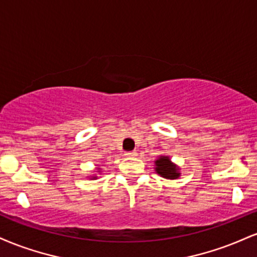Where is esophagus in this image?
<instances>
[{
  "instance_id": "obj_1",
  "label": "esophagus",
  "mask_w": 257,
  "mask_h": 257,
  "mask_svg": "<svg viewBox=\"0 0 257 257\" xmlns=\"http://www.w3.org/2000/svg\"><path fill=\"white\" fill-rule=\"evenodd\" d=\"M137 151H132V152H126L124 153L125 157H137Z\"/></svg>"
}]
</instances>
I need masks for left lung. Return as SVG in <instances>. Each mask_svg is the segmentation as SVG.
Returning a JSON list of instances; mask_svg holds the SVG:
<instances>
[{
    "label": "left lung",
    "mask_w": 257,
    "mask_h": 257,
    "mask_svg": "<svg viewBox=\"0 0 257 257\" xmlns=\"http://www.w3.org/2000/svg\"><path fill=\"white\" fill-rule=\"evenodd\" d=\"M156 171L162 176V177L165 178H170V179H175L177 178L179 174L177 171V168L170 162V159L168 157H160V158L156 162Z\"/></svg>",
    "instance_id": "left-lung-1"
}]
</instances>
